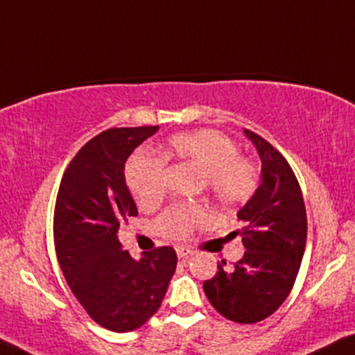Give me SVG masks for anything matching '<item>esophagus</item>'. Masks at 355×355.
I'll return each mask as SVG.
<instances>
[{
  "instance_id": "34e87169",
  "label": "esophagus",
  "mask_w": 355,
  "mask_h": 355,
  "mask_svg": "<svg viewBox=\"0 0 355 355\" xmlns=\"http://www.w3.org/2000/svg\"><path fill=\"white\" fill-rule=\"evenodd\" d=\"M176 253H178L179 260H187V258H191L192 255H194V252L189 250V248H186V247H176Z\"/></svg>"
}]
</instances>
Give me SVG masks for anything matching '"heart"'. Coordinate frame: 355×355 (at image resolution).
I'll use <instances>...</instances> for the list:
<instances>
[{
	"instance_id": "1",
	"label": "heart",
	"mask_w": 355,
	"mask_h": 355,
	"mask_svg": "<svg viewBox=\"0 0 355 355\" xmlns=\"http://www.w3.org/2000/svg\"><path fill=\"white\" fill-rule=\"evenodd\" d=\"M168 157L187 161L204 171L209 194L224 205L245 202L257 186V169L250 161L239 157V146L216 130H199L174 135L168 141ZM126 179L133 198L141 207H155L166 194V163L163 157L135 155L126 168ZM199 205H176L157 222L166 237L182 239L204 218Z\"/></svg>"
}]
</instances>
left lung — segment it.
Masks as SVG:
<instances>
[{
  "instance_id": "obj_1",
  "label": "left lung",
  "mask_w": 355,
  "mask_h": 355,
  "mask_svg": "<svg viewBox=\"0 0 355 355\" xmlns=\"http://www.w3.org/2000/svg\"><path fill=\"white\" fill-rule=\"evenodd\" d=\"M261 161L260 184L237 212L243 229V257L234 268L217 265L216 277L204 282V293L222 316L253 324L273 314L290 295L306 247V209L298 179L271 144L243 130Z\"/></svg>"
}]
</instances>
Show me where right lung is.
I'll return each mask as SVG.
<instances>
[{
	"label": "right lung",
	"instance_id": "1",
	"mask_svg": "<svg viewBox=\"0 0 355 355\" xmlns=\"http://www.w3.org/2000/svg\"><path fill=\"white\" fill-rule=\"evenodd\" d=\"M157 130L112 128L92 138L64 173L55 200L60 270L89 316L113 332L141 327L159 309L176 271L174 248L135 260L118 240L121 222L138 214L126 186V159Z\"/></svg>",
	"mask_w": 355,
	"mask_h": 355
}]
</instances>
